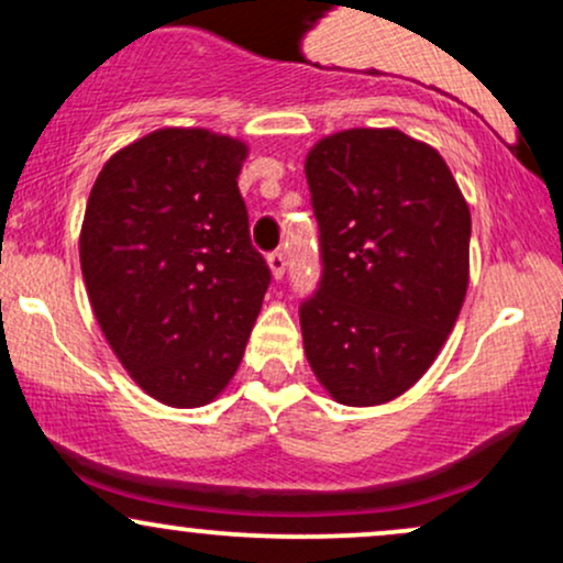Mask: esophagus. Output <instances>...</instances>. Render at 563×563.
I'll return each instance as SVG.
<instances>
[{
  "label": "esophagus",
  "mask_w": 563,
  "mask_h": 563,
  "mask_svg": "<svg viewBox=\"0 0 563 563\" xmlns=\"http://www.w3.org/2000/svg\"><path fill=\"white\" fill-rule=\"evenodd\" d=\"M267 264L269 269H273L275 280H280V277L286 275V254H283V251H273V254L267 256Z\"/></svg>",
  "instance_id": "34e87169"
}]
</instances>
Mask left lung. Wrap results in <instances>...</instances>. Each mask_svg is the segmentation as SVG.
Wrapping results in <instances>:
<instances>
[{
  "mask_svg": "<svg viewBox=\"0 0 563 563\" xmlns=\"http://www.w3.org/2000/svg\"><path fill=\"white\" fill-rule=\"evenodd\" d=\"M322 277L299 320L314 376L371 407L429 371L468 288L471 211L431 145L399 129L322 137L307 164Z\"/></svg>",
  "mask_w": 563,
  "mask_h": 563,
  "instance_id": "left-lung-1",
  "label": "left lung"
}]
</instances>
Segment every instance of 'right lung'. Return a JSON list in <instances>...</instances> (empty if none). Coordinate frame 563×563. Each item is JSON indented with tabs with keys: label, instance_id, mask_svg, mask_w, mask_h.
<instances>
[{
	"label": "right lung",
	"instance_id": "obj_1",
	"mask_svg": "<svg viewBox=\"0 0 563 563\" xmlns=\"http://www.w3.org/2000/svg\"><path fill=\"white\" fill-rule=\"evenodd\" d=\"M245 156L228 134L158 129L108 158L89 192V303L129 376L164 405L200 407L230 384L273 280L238 190Z\"/></svg>",
	"mask_w": 563,
	"mask_h": 563
}]
</instances>
